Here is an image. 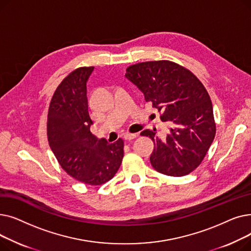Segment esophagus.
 <instances>
[{"label":"esophagus","mask_w":251,"mask_h":251,"mask_svg":"<svg viewBox=\"0 0 251 251\" xmlns=\"http://www.w3.org/2000/svg\"><path fill=\"white\" fill-rule=\"evenodd\" d=\"M136 134H131V133H126V134H124V136H123V138L126 140V141H131V140H133L134 138H136Z\"/></svg>","instance_id":"obj_1"}]
</instances>
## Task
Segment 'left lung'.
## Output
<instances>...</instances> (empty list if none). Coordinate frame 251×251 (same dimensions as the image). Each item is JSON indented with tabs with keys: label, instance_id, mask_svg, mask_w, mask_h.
Masks as SVG:
<instances>
[{
	"label": "left lung",
	"instance_id": "obj_1",
	"mask_svg": "<svg viewBox=\"0 0 251 251\" xmlns=\"http://www.w3.org/2000/svg\"><path fill=\"white\" fill-rule=\"evenodd\" d=\"M125 77L170 125L166 138L157 137L150 129L140 133L153 141L150 157L153 169L173 177L192 172L216 135L213 104L203 84L188 69L166 60L131 65Z\"/></svg>",
	"mask_w": 251,
	"mask_h": 251
}]
</instances>
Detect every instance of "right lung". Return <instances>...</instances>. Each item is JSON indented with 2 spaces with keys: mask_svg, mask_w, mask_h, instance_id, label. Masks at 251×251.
<instances>
[{
  "mask_svg": "<svg viewBox=\"0 0 251 251\" xmlns=\"http://www.w3.org/2000/svg\"><path fill=\"white\" fill-rule=\"evenodd\" d=\"M94 67L70 73L57 87L48 114V140L68 175L88 185L111 180L122 163L124 142L109 143L90 132L86 83Z\"/></svg>",
  "mask_w": 251,
  "mask_h": 251,
  "instance_id": "right-lung-1",
  "label": "right lung"
}]
</instances>
